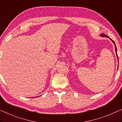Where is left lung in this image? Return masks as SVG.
I'll use <instances>...</instances> for the list:
<instances>
[{
  "label": "left lung",
  "instance_id": "8db88e82",
  "mask_svg": "<svg viewBox=\"0 0 122 122\" xmlns=\"http://www.w3.org/2000/svg\"><path fill=\"white\" fill-rule=\"evenodd\" d=\"M100 36H102V37H107L109 38V36H106L105 34H100ZM110 39L112 41V42L113 43H114V44H115V51H116V55H117V59H118V55H117V47H116V46L115 42H114L111 39V38H110Z\"/></svg>",
  "mask_w": 122,
  "mask_h": 122
}]
</instances>
